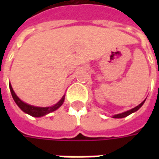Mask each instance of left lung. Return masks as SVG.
I'll use <instances>...</instances> for the list:
<instances>
[{
  "label": "left lung",
  "mask_w": 159,
  "mask_h": 159,
  "mask_svg": "<svg viewBox=\"0 0 159 159\" xmlns=\"http://www.w3.org/2000/svg\"><path fill=\"white\" fill-rule=\"evenodd\" d=\"M144 102H145V100H144V101H142V102H141V103H140L139 106H137V107H135L134 108H133V109H131V110H129V111H125V112H123V113H119V114H117V115H114L113 117L114 118H123V117H127V116H129V115H130L131 113L135 112L136 111L139 110L140 107H142V105L144 104Z\"/></svg>",
  "instance_id": "left-lung-1"
}]
</instances>
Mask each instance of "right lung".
<instances>
[{
	"label": "right lung",
	"mask_w": 159,
	"mask_h": 159,
	"mask_svg": "<svg viewBox=\"0 0 159 159\" xmlns=\"http://www.w3.org/2000/svg\"><path fill=\"white\" fill-rule=\"evenodd\" d=\"M9 88H10V91L12 93V96L13 98V100L15 101V103L18 105V107L21 109V110L25 112V113L29 114L30 116L35 117H40L42 116H45L47 114L56 111L58 108L62 106V104L64 103V100H65V95L62 97V99L59 100V102L55 104L54 106L52 107H34V106H30L29 104L25 103L24 101L19 99V97L16 95V93H14V91L12 89L11 84H9Z\"/></svg>",
	"instance_id": "add662e5"
}]
</instances>
